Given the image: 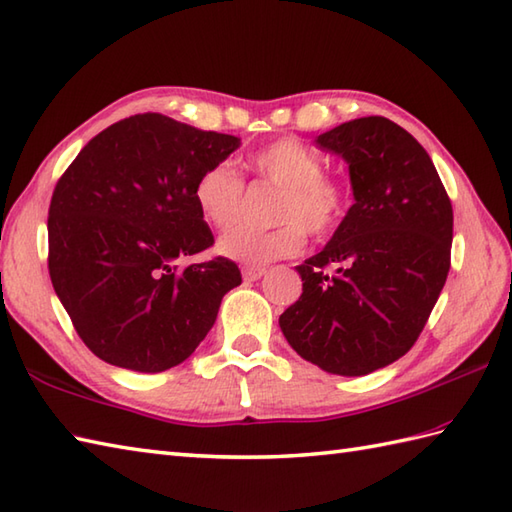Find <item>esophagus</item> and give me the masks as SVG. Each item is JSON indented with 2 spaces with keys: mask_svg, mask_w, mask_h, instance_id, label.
I'll return each mask as SVG.
<instances>
[{
  "mask_svg": "<svg viewBox=\"0 0 512 512\" xmlns=\"http://www.w3.org/2000/svg\"><path fill=\"white\" fill-rule=\"evenodd\" d=\"M264 275H266L264 268H244L242 270L244 281H257V279H262Z\"/></svg>",
  "mask_w": 512,
  "mask_h": 512,
  "instance_id": "34e87169",
  "label": "esophagus"
}]
</instances>
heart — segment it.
<instances>
[{
	"label": "heart",
	"mask_w": 512,
	"mask_h": 512,
	"mask_svg": "<svg viewBox=\"0 0 512 512\" xmlns=\"http://www.w3.org/2000/svg\"><path fill=\"white\" fill-rule=\"evenodd\" d=\"M259 180L279 189L273 204V228H233L220 237L217 253L250 268L297 255L306 246V231L330 235L350 206V187L323 171L317 149L297 138H279L248 158ZM193 202L202 220L213 228L233 226L244 206V178L228 160H217L193 182Z\"/></svg>",
	"instance_id": "heart-1"
}]
</instances>
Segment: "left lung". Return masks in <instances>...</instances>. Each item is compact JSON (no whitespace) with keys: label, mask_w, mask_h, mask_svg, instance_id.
<instances>
[{"label":"left lung","mask_w":512,"mask_h":512,"mask_svg":"<svg viewBox=\"0 0 512 512\" xmlns=\"http://www.w3.org/2000/svg\"><path fill=\"white\" fill-rule=\"evenodd\" d=\"M317 145L350 165L354 204L297 266L303 292L279 328L325 372L365 376L418 341L451 268L453 209L427 151L389 118H356Z\"/></svg>","instance_id":"left-lung-1"}]
</instances>
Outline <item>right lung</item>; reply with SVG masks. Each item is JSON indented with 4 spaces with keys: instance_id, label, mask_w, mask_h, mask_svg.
I'll return each mask as SVG.
<instances>
[{
    "instance_id": "obj_1",
    "label": "right lung",
    "mask_w": 512,
    "mask_h": 512,
    "mask_svg": "<svg viewBox=\"0 0 512 512\" xmlns=\"http://www.w3.org/2000/svg\"><path fill=\"white\" fill-rule=\"evenodd\" d=\"M237 147V136L147 112L103 129L59 178L48 211L50 279L101 361L143 374L180 365L242 284L226 257L176 264L213 246L193 182Z\"/></svg>"
}]
</instances>
